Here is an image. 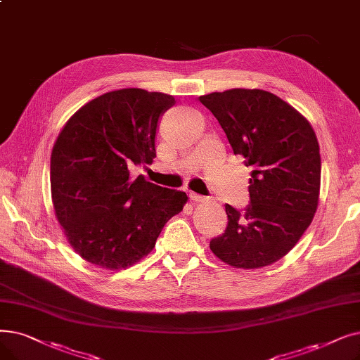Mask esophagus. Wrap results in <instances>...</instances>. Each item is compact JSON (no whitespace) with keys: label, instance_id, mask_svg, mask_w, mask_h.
Instances as JSON below:
<instances>
[{"label":"esophagus","instance_id":"1","mask_svg":"<svg viewBox=\"0 0 360 360\" xmlns=\"http://www.w3.org/2000/svg\"><path fill=\"white\" fill-rule=\"evenodd\" d=\"M190 200H191V201H195V202H201V201L206 200V197H205V195H200V194H197V193H190Z\"/></svg>","mask_w":360,"mask_h":360}]
</instances>
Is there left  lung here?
Here are the masks:
<instances>
[{"instance_id": "8db88e82", "label": "left lung", "mask_w": 360, "mask_h": 360, "mask_svg": "<svg viewBox=\"0 0 360 360\" xmlns=\"http://www.w3.org/2000/svg\"><path fill=\"white\" fill-rule=\"evenodd\" d=\"M233 154L252 167L250 205H226L228 226L210 241L229 266L259 269L284 257L311 224L319 201L321 154L309 120L263 89L233 88L201 96Z\"/></svg>"}]
</instances>
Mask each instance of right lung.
<instances>
[{
    "mask_svg": "<svg viewBox=\"0 0 360 360\" xmlns=\"http://www.w3.org/2000/svg\"><path fill=\"white\" fill-rule=\"evenodd\" d=\"M175 104L163 92L124 88L77 110L51 153V197L75 252L98 268L119 271L146 257L188 197L129 169L151 165L160 116Z\"/></svg>",
    "mask_w": 360,
    "mask_h": 360,
    "instance_id": "obj_1",
    "label": "right lung"
}]
</instances>
